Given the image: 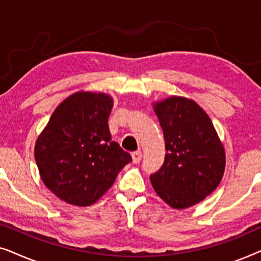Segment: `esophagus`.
I'll return each instance as SVG.
<instances>
[{
	"label": "esophagus",
	"instance_id": "34e87169",
	"mask_svg": "<svg viewBox=\"0 0 261 261\" xmlns=\"http://www.w3.org/2000/svg\"><path fill=\"white\" fill-rule=\"evenodd\" d=\"M141 158H142V153H141V151H135V152L132 153V159H133V163H134V164L140 163Z\"/></svg>",
	"mask_w": 261,
	"mask_h": 261
}]
</instances>
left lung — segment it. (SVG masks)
I'll use <instances>...</instances> for the list:
<instances>
[{
  "label": "left lung",
  "mask_w": 261,
  "mask_h": 261,
  "mask_svg": "<svg viewBox=\"0 0 261 261\" xmlns=\"http://www.w3.org/2000/svg\"><path fill=\"white\" fill-rule=\"evenodd\" d=\"M165 139V160L151 174L156 195L173 209L202 202L219 187L226 153L214 124L194 99L171 96L153 103Z\"/></svg>",
  "instance_id": "1"
}]
</instances>
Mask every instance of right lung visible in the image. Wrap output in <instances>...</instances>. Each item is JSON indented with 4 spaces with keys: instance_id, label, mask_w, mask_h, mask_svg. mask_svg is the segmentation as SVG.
<instances>
[{
    "instance_id": "add662e5",
    "label": "right lung",
    "mask_w": 261,
    "mask_h": 261,
    "mask_svg": "<svg viewBox=\"0 0 261 261\" xmlns=\"http://www.w3.org/2000/svg\"><path fill=\"white\" fill-rule=\"evenodd\" d=\"M113 105L105 92H74L57 107L37 139L34 156L41 179L69 204H94L132 162L110 137Z\"/></svg>"
}]
</instances>
